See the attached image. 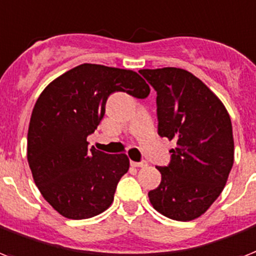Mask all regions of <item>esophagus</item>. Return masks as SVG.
<instances>
[{"instance_id":"obj_1","label":"esophagus","mask_w":256,"mask_h":256,"mask_svg":"<svg viewBox=\"0 0 256 256\" xmlns=\"http://www.w3.org/2000/svg\"><path fill=\"white\" fill-rule=\"evenodd\" d=\"M130 164H132L134 166H138V168L148 166V162H146V161H140V162H136V161H130Z\"/></svg>"}]
</instances>
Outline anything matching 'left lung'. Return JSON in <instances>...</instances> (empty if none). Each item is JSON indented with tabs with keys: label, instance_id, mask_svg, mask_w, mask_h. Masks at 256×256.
Wrapping results in <instances>:
<instances>
[{
	"label": "left lung",
	"instance_id": "8db88e82",
	"mask_svg": "<svg viewBox=\"0 0 256 256\" xmlns=\"http://www.w3.org/2000/svg\"><path fill=\"white\" fill-rule=\"evenodd\" d=\"M157 92L158 134L176 141L161 182L148 193L152 206L174 220L202 216L222 193L234 164L228 110L209 87L176 67L140 70Z\"/></svg>",
	"mask_w": 256,
	"mask_h": 256
}]
</instances>
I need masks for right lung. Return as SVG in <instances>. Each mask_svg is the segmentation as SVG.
I'll use <instances>...</instances> for the list:
<instances>
[{
	"mask_svg": "<svg viewBox=\"0 0 256 256\" xmlns=\"http://www.w3.org/2000/svg\"><path fill=\"white\" fill-rule=\"evenodd\" d=\"M116 91L144 99L150 88L132 70L84 63L51 82L34 106L28 166L44 200L66 218L86 220L107 210L130 169L126 154H108L87 142Z\"/></svg>",
	"mask_w": 256,
	"mask_h": 256,
	"instance_id": "1",
	"label": "right lung"
}]
</instances>
